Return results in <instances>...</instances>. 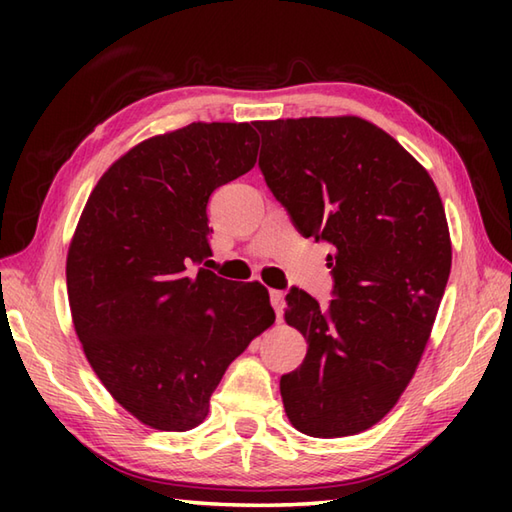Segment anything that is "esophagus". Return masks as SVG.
Instances as JSON below:
<instances>
[{
	"mask_svg": "<svg viewBox=\"0 0 512 512\" xmlns=\"http://www.w3.org/2000/svg\"><path fill=\"white\" fill-rule=\"evenodd\" d=\"M270 303H273V308H275L277 321H281V317H284V292L270 290Z\"/></svg>",
	"mask_w": 512,
	"mask_h": 512,
	"instance_id": "esophagus-1",
	"label": "esophagus"
}]
</instances>
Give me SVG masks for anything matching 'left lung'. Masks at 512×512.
Wrapping results in <instances>:
<instances>
[{"mask_svg":"<svg viewBox=\"0 0 512 512\" xmlns=\"http://www.w3.org/2000/svg\"><path fill=\"white\" fill-rule=\"evenodd\" d=\"M259 169L303 237L332 246L334 299L292 288L286 323L308 341L281 376L292 427L354 436L394 409L416 374L451 273L440 193L407 149L358 116L257 121Z\"/></svg>","mask_w":512,"mask_h":512,"instance_id":"8db88e82","label":"left lung"}]
</instances>
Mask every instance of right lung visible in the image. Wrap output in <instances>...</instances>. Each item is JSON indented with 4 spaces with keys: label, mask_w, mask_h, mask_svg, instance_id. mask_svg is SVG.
<instances>
[{
    "label": "right lung",
    "mask_w": 512,
    "mask_h": 512,
    "mask_svg": "<svg viewBox=\"0 0 512 512\" xmlns=\"http://www.w3.org/2000/svg\"><path fill=\"white\" fill-rule=\"evenodd\" d=\"M248 123H191L132 147L96 182L65 262L76 336L112 398L158 431L206 418L215 387L275 323L259 281L237 286L211 255V193L257 162Z\"/></svg>",
    "instance_id": "add662e5"
}]
</instances>
